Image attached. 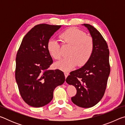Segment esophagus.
<instances>
[{"label": "esophagus", "mask_w": 125, "mask_h": 125, "mask_svg": "<svg viewBox=\"0 0 125 125\" xmlns=\"http://www.w3.org/2000/svg\"><path fill=\"white\" fill-rule=\"evenodd\" d=\"M64 73L65 77V78H66L68 77V75H69V73H68V72H64Z\"/></svg>", "instance_id": "1"}]
</instances>
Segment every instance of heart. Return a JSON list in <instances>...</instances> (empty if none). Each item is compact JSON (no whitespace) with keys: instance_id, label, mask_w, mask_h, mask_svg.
Segmentation results:
<instances>
[{"instance_id":"1","label":"heart","mask_w":125,"mask_h":125,"mask_svg":"<svg viewBox=\"0 0 125 125\" xmlns=\"http://www.w3.org/2000/svg\"><path fill=\"white\" fill-rule=\"evenodd\" d=\"M60 38L65 43L72 45L68 57L55 62L54 67L64 71H70L76 65L82 66L92 56L94 50L92 38L86 36L85 32L76 28L66 30L60 35ZM47 48L51 56L56 60L61 58L60 45L55 39H50Z\"/></svg>"}]
</instances>
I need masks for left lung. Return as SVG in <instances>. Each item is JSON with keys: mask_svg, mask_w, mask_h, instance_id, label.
I'll list each match as a JSON object with an SVG mask.
<instances>
[{"mask_svg": "<svg viewBox=\"0 0 125 125\" xmlns=\"http://www.w3.org/2000/svg\"><path fill=\"white\" fill-rule=\"evenodd\" d=\"M82 25L89 31L94 50L89 60L80 68L71 72L65 81L77 89L75 96L71 98L72 102L89 108L98 104L104 95L110 72L109 50L106 42L95 27L89 24Z\"/></svg>", "mask_w": 125, "mask_h": 125, "instance_id": "1", "label": "left lung"}]
</instances>
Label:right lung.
Wrapping results in <instances>:
<instances>
[{
    "mask_svg": "<svg viewBox=\"0 0 125 125\" xmlns=\"http://www.w3.org/2000/svg\"><path fill=\"white\" fill-rule=\"evenodd\" d=\"M61 26L42 24L33 27L23 38L17 53L16 81L23 100L31 106L48 104L54 89L65 81L62 71L47 70L53 62L47 42Z\"/></svg>",
    "mask_w": 125,
    "mask_h": 125,
    "instance_id": "obj_1",
    "label": "right lung"
}]
</instances>
